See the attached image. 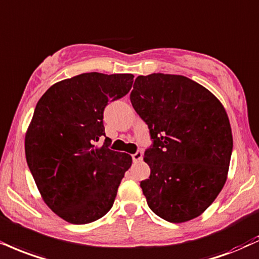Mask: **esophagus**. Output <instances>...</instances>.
Masks as SVG:
<instances>
[{
	"label": "esophagus",
	"mask_w": 259,
	"mask_h": 259,
	"mask_svg": "<svg viewBox=\"0 0 259 259\" xmlns=\"http://www.w3.org/2000/svg\"><path fill=\"white\" fill-rule=\"evenodd\" d=\"M142 157H143V154H142L141 151L136 152L135 154H133V160H134V163H138V161L142 160Z\"/></svg>",
	"instance_id": "1"
}]
</instances>
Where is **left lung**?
Wrapping results in <instances>:
<instances>
[{
    "label": "left lung",
    "instance_id": "1",
    "mask_svg": "<svg viewBox=\"0 0 259 259\" xmlns=\"http://www.w3.org/2000/svg\"><path fill=\"white\" fill-rule=\"evenodd\" d=\"M130 101L148 125L153 145L141 181L157 216L182 223L200 216L222 191L233 149L229 118L212 93L180 74L139 76Z\"/></svg>",
    "mask_w": 259,
    "mask_h": 259
}]
</instances>
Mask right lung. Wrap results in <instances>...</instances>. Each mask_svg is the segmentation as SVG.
Returning <instances> with one entry per match:
<instances>
[{"instance_id":"1","label":"right lung","mask_w":259,"mask_h":259,"mask_svg":"<svg viewBox=\"0 0 259 259\" xmlns=\"http://www.w3.org/2000/svg\"><path fill=\"white\" fill-rule=\"evenodd\" d=\"M132 73H82L49 88L37 102L25 135V155L53 212L87 224L111 210L132 155L108 148L104 110L132 89Z\"/></svg>"}]
</instances>
